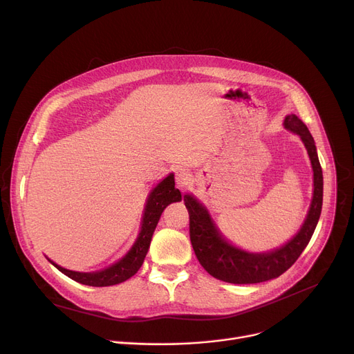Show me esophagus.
Returning a JSON list of instances; mask_svg holds the SVG:
<instances>
[{"instance_id": "1", "label": "esophagus", "mask_w": 354, "mask_h": 354, "mask_svg": "<svg viewBox=\"0 0 354 354\" xmlns=\"http://www.w3.org/2000/svg\"><path fill=\"white\" fill-rule=\"evenodd\" d=\"M176 184L180 187V189H187V187L192 184V174L184 169H180L176 173Z\"/></svg>"}]
</instances>
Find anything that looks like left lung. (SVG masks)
Segmentation results:
<instances>
[{
  "label": "left lung",
  "mask_w": 354,
  "mask_h": 354,
  "mask_svg": "<svg viewBox=\"0 0 354 354\" xmlns=\"http://www.w3.org/2000/svg\"><path fill=\"white\" fill-rule=\"evenodd\" d=\"M284 127L299 134L306 145L313 165L315 192L300 232L279 250L263 254L239 250L220 236L204 207L193 196H184V204L190 216V240L196 257L205 272L218 280L234 284H252L279 277L295 264L315 233L323 204V173L315 140L303 121L295 114L286 117Z\"/></svg>",
  "instance_id": "8db88e82"
}]
</instances>
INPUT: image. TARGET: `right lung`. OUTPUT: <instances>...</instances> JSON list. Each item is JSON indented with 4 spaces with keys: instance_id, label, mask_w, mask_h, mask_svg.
Listing matches in <instances>:
<instances>
[{
    "instance_id": "add662e5",
    "label": "right lung",
    "mask_w": 354,
    "mask_h": 354,
    "mask_svg": "<svg viewBox=\"0 0 354 354\" xmlns=\"http://www.w3.org/2000/svg\"><path fill=\"white\" fill-rule=\"evenodd\" d=\"M176 201H181V193L174 187V176L170 174L151 192L147 200V204H145L141 232L133 248L129 252V254L106 270H101V272H95V273H78V272H71V270L62 268L55 263H53L51 260L50 261L59 270L61 273H64L66 276H68L70 279L81 284H87L93 287H106V286H114V284L126 281L127 279L134 276L138 272V268L141 267L145 259V254L149 252L150 241L162 210L169 204Z\"/></svg>"
}]
</instances>
